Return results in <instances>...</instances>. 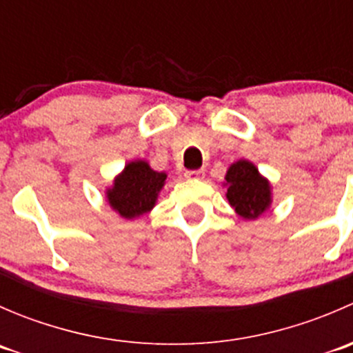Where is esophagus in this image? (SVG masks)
I'll return each mask as SVG.
<instances>
[{"label":"esophagus","instance_id":"obj_1","mask_svg":"<svg viewBox=\"0 0 353 353\" xmlns=\"http://www.w3.org/2000/svg\"><path fill=\"white\" fill-rule=\"evenodd\" d=\"M186 179H203L205 177V170L203 169H194V170H186L184 172Z\"/></svg>","mask_w":353,"mask_h":353}]
</instances>
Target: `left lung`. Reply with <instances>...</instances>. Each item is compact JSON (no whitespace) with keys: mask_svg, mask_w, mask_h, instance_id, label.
I'll use <instances>...</instances> for the list:
<instances>
[{"mask_svg":"<svg viewBox=\"0 0 353 353\" xmlns=\"http://www.w3.org/2000/svg\"><path fill=\"white\" fill-rule=\"evenodd\" d=\"M225 196L237 215L244 220H256L272 206V183L249 160L230 163L225 174Z\"/></svg>","mask_w":353,"mask_h":353,"instance_id":"1","label":"left lung"}]
</instances>
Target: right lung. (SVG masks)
Listing matches in <instances>:
<instances>
[{"label":"right lung","instance_id":"right-lung-1","mask_svg":"<svg viewBox=\"0 0 353 353\" xmlns=\"http://www.w3.org/2000/svg\"><path fill=\"white\" fill-rule=\"evenodd\" d=\"M165 179L167 174L157 172L147 160H131L105 190V201L123 219H140L155 206Z\"/></svg>","mask_w":353,"mask_h":353}]
</instances>
